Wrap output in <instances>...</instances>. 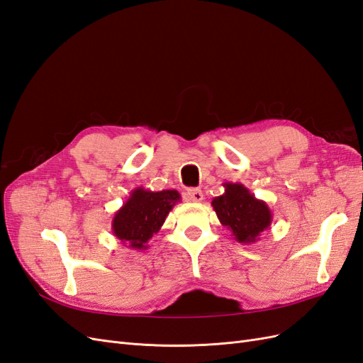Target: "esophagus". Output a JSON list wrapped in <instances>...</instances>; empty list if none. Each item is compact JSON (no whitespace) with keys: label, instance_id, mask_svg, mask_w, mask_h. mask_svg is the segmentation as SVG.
Instances as JSON below:
<instances>
[{"label":"esophagus","instance_id":"obj_1","mask_svg":"<svg viewBox=\"0 0 363 363\" xmlns=\"http://www.w3.org/2000/svg\"><path fill=\"white\" fill-rule=\"evenodd\" d=\"M186 199H188L189 201H194V203H200V201H203L204 195L200 189H189L188 192H186Z\"/></svg>","mask_w":363,"mask_h":363}]
</instances>
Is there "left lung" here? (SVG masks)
<instances>
[{"instance_id":"8db88e82","label":"left lung","mask_w":363,"mask_h":363,"mask_svg":"<svg viewBox=\"0 0 363 363\" xmlns=\"http://www.w3.org/2000/svg\"><path fill=\"white\" fill-rule=\"evenodd\" d=\"M224 194L212 200L219 223L225 225L239 244H255L272 221L271 208L256 199L242 183H224Z\"/></svg>"}]
</instances>
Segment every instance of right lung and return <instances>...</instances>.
<instances>
[{
  "mask_svg": "<svg viewBox=\"0 0 363 363\" xmlns=\"http://www.w3.org/2000/svg\"><path fill=\"white\" fill-rule=\"evenodd\" d=\"M182 201L175 189L150 191L136 188L115 212L112 232L125 247L147 250L148 240L162 228L172 207Z\"/></svg>",
  "mask_w": 363,
  "mask_h": 363,
  "instance_id": "1",
  "label": "right lung"
}]
</instances>
